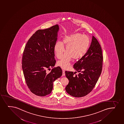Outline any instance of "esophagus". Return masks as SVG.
I'll use <instances>...</instances> for the list:
<instances>
[{
    "mask_svg": "<svg viewBox=\"0 0 124 124\" xmlns=\"http://www.w3.org/2000/svg\"><path fill=\"white\" fill-rule=\"evenodd\" d=\"M62 75L63 76H65V71L64 70H62Z\"/></svg>",
    "mask_w": 124,
    "mask_h": 124,
    "instance_id": "34e87169",
    "label": "esophagus"
}]
</instances>
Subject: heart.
<instances>
[{
  "label": "heart",
  "instance_id": "heart-1",
  "mask_svg": "<svg viewBox=\"0 0 124 124\" xmlns=\"http://www.w3.org/2000/svg\"><path fill=\"white\" fill-rule=\"evenodd\" d=\"M89 38L86 35L76 33L65 36L62 42L57 41L54 46V52L59 59L61 58L65 51L66 53L61 60L57 62L60 67L66 70L68 68L71 60H77L85 54L90 44Z\"/></svg>",
  "mask_w": 124,
  "mask_h": 124
}]
</instances>
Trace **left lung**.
Here are the masks:
<instances>
[{"mask_svg": "<svg viewBox=\"0 0 124 124\" xmlns=\"http://www.w3.org/2000/svg\"><path fill=\"white\" fill-rule=\"evenodd\" d=\"M103 56L101 46L94 36L85 54L74 65V68L79 72L65 71L69 80L66 87L67 92L75 97L87 95L94 88L102 70ZM75 75H74V74Z\"/></svg>", "mask_w": 124, "mask_h": 124, "instance_id": "left-lung-1", "label": "left lung"}]
</instances>
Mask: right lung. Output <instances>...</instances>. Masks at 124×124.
I'll return each instance as SVG.
<instances>
[{"instance_id":"obj_1","label":"right lung","mask_w":124,"mask_h":124,"mask_svg":"<svg viewBox=\"0 0 124 124\" xmlns=\"http://www.w3.org/2000/svg\"><path fill=\"white\" fill-rule=\"evenodd\" d=\"M59 30L57 24L38 30L27 42L23 52L22 68L25 79L31 91L38 96L50 94L53 83L62 74L60 67H53L56 63L54 46ZM50 68L53 69L47 73Z\"/></svg>"}]
</instances>
